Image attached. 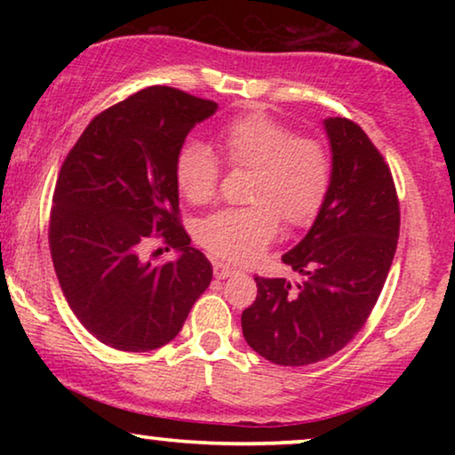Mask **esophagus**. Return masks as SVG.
<instances>
[{
    "label": "esophagus",
    "mask_w": 455,
    "mask_h": 455,
    "mask_svg": "<svg viewBox=\"0 0 455 455\" xmlns=\"http://www.w3.org/2000/svg\"><path fill=\"white\" fill-rule=\"evenodd\" d=\"M234 273H235V269H234L232 265L221 263V260H215V263H213V275L217 279H226L229 275H234Z\"/></svg>",
    "instance_id": "1"
}]
</instances>
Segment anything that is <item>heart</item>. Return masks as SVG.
<instances>
[{
    "mask_svg": "<svg viewBox=\"0 0 455 455\" xmlns=\"http://www.w3.org/2000/svg\"><path fill=\"white\" fill-rule=\"evenodd\" d=\"M223 159L252 170L251 207L209 215L196 228V240L229 263L257 259L279 229L310 226L321 213L331 186V155L321 140L296 136L271 116L251 111L234 117L217 134ZM220 164L209 147L190 140L176 159V184L186 201L207 204L220 186Z\"/></svg>",
    "mask_w": 455,
    "mask_h": 455,
    "instance_id": "1",
    "label": "heart"
}]
</instances>
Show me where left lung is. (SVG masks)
<instances>
[{
	"instance_id": "left-lung-1",
	"label": "left lung",
	"mask_w": 455,
	"mask_h": 455,
	"mask_svg": "<svg viewBox=\"0 0 455 455\" xmlns=\"http://www.w3.org/2000/svg\"><path fill=\"white\" fill-rule=\"evenodd\" d=\"M331 186L308 234L285 252L300 282L254 277L257 300L242 333L282 366L319 363L339 352L369 319L400 235V203L381 153L346 117H327Z\"/></svg>"
}]
</instances>
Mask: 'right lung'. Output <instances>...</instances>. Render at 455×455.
I'll return each mask as SVG.
<instances>
[{
  "mask_svg": "<svg viewBox=\"0 0 455 455\" xmlns=\"http://www.w3.org/2000/svg\"><path fill=\"white\" fill-rule=\"evenodd\" d=\"M215 111V101L148 86L99 114L61 165L49 220L53 267L72 313L105 346L157 350L209 288L213 267L178 217L176 159ZM153 233L176 261L144 257Z\"/></svg>",
  "mask_w": 455,
  "mask_h": 455,
  "instance_id": "add662e5",
  "label": "right lung"
}]
</instances>
